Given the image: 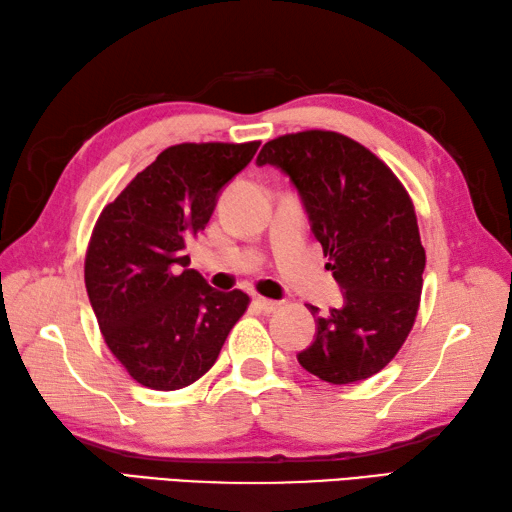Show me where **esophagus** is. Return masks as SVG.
<instances>
[{
  "mask_svg": "<svg viewBox=\"0 0 512 512\" xmlns=\"http://www.w3.org/2000/svg\"><path fill=\"white\" fill-rule=\"evenodd\" d=\"M254 305H256L260 311H265V314H274V311L280 309V305H283V302L271 300V298H263V296H256V298H254Z\"/></svg>",
  "mask_w": 512,
  "mask_h": 512,
  "instance_id": "34e87169",
  "label": "esophagus"
}]
</instances>
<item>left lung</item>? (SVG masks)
<instances>
[{
	"mask_svg": "<svg viewBox=\"0 0 512 512\" xmlns=\"http://www.w3.org/2000/svg\"><path fill=\"white\" fill-rule=\"evenodd\" d=\"M256 163L296 185L342 287V307L327 316L309 305L318 333L298 353L300 367L329 384L371 378L400 351L420 309L426 254L409 192L371 150L331 130L271 139Z\"/></svg>",
	"mask_w": 512,
	"mask_h": 512,
	"instance_id": "obj_1",
	"label": "left lung"
}]
</instances>
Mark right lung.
<instances>
[{"instance_id": "obj_1", "label": "right lung", "mask_w": 512, "mask_h": 512, "mask_svg": "<svg viewBox=\"0 0 512 512\" xmlns=\"http://www.w3.org/2000/svg\"><path fill=\"white\" fill-rule=\"evenodd\" d=\"M258 145H172L97 218L83 265L88 298L112 356L143 387H190L214 367L247 311L245 291L207 285L187 269L183 249L203 232L218 192Z\"/></svg>"}]
</instances>
